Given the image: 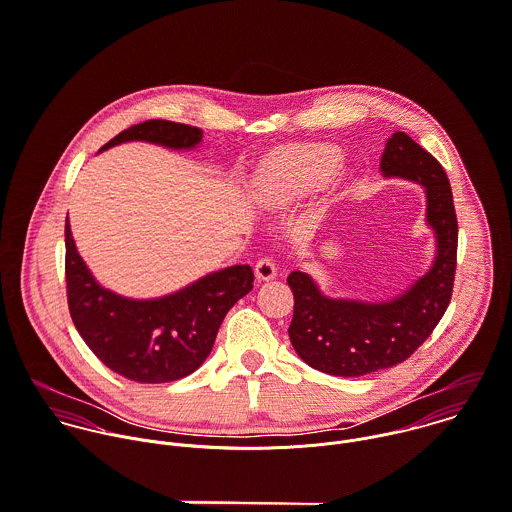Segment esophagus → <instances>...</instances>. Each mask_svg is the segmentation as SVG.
Returning <instances> with one entry per match:
<instances>
[{"label": "esophagus", "instance_id": "obj_1", "mask_svg": "<svg viewBox=\"0 0 512 512\" xmlns=\"http://www.w3.org/2000/svg\"><path fill=\"white\" fill-rule=\"evenodd\" d=\"M254 272H256V280H258V282L274 280V278H276V274H278L276 264H274L270 258H262V260H258V262H256Z\"/></svg>", "mask_w": 512, "mask_h": 512}]
</instances>
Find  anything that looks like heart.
Wrapping results in <instances>:
<instances>
[{
	"instance_id": "1",
	"label": "heart",
	"mask_w": 512,
	"mask_h": 512,
	"mask_svg": "<svg viewBox=\"0 0 512 512\" xmlns=\"http://www.w3.org/2000/svg\"><path fill=\"white\" fill-rule=\"evenodd\" d=\"M342 154L336 146H292L274 152L256 172L258 196L268 204L290 206L332 182Z\"/></svg>"
}]
</instances>
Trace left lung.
I'll return each instance as SVG.
<instances>
[{"mask_svg":"<svg viewBox=\"0 0 512 512\" xmlns=\"http://www.w3.org/2000/svg\"><path fill=\"white\" fill-rule=\"evenodd\" d=\"M384 178L424 188L426 224L436 252L430 268L388 300L332 298L300 270L290 272L294 316L288 328L296 354L334 376H364L406 360L440 322L452 294L458 224L442 166L404 132H394L380 158Z\"/></svg>","mask_w":512,"mask_h":512,"instance_id":"1","label":"left lung"}]
</instances>
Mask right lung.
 Wrapping results in <instances>:
<instances>
[{
    "instance_id": "1",
    "label": "right lung",
    "mask_w": 512,
    "mask_h": 512,
    "mask_svg": "<svg viewBox=\"0 0 512 512\" xmlns=\"http://www.w3.org/2000/svg\"><path fill=\"white\" fill-rule=\"evenodd\" d=\"M126 142L194 150L202 142V130L148 120L124 130L100 152ZM66 282L72 320L90 350L128 380L162 384L202 366L224 316L252 290L254 272L248 264H236L160 298H128L94 278L66 220Z\"/></svg>"
}]
</instances>
